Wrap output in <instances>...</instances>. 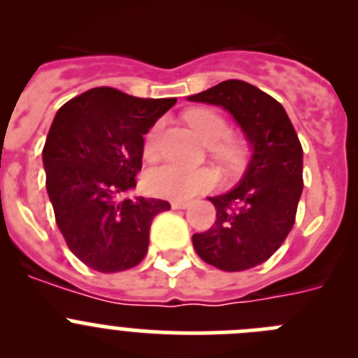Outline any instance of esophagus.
<instances>
[{
	"label": "esophagus",
	"instance_id": "34e87169",
	"mask_svg": "<svg viewBox=\"0 0 358 358\" xmlns=\"http://www.w3.org/2000/svg\"><path fill=\"white\" fill-rule=\"evenodd\" d=\"M170 204H172L173 210H186L189 206L188 201H172Z\"/></svg>",
	"mask_w": 358,
	"mask_h": 358
}]
</instances>
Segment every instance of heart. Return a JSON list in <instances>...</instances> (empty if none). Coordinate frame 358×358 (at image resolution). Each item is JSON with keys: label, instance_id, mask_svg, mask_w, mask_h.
Listing matches in <instances>:
<instances>
[{"label": "heart", "instance_id": "b5f03b06", "mask_svg": "<svg viewBox=\"0 0 358 358\" xmlns=\"http://www.w3.org/2000/svg\"><path fill=\"white\" fill-rule=\"evenodd\" d=\"M188 123L199 134L202 141L210 145L213 156L222 163H235L238 159V148L229 141V123L222 116L208 109H195L186 116ZM157 138H159V125H154L147 132L145 140V154L154 156L157 150ZM217 182L213 172L206 169H186L181 164L164 163L152 169L147 173V188L154 195L166 199H188L201 192L211 189Z\"/></svg>", "mask_w": 358, "mask_h": 358}]
</instances>
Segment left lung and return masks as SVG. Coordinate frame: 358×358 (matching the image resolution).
<instances>
[{"label":"left lung","mask_w":358,"mask_h":358,"mask_svg":"<svg viewBox=\"0 0 358 358\" xmlns=\"http://www.w3.org/2000/svg\"><path fill=\"white\" fill-rule=\"evenodd\" d=\"M189 102L226 109L245 136L251 159L235 188L208 197L217 220L192 236L206 264L238 273L267 262L285 242L303 192V148L285 109L243 80H224Z\"/></svg>","instance_id":"8db88e82"}]
</instances>
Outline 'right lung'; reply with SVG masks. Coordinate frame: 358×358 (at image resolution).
<instances>
[{
	"label": "right lung",
	"instance_id": "right-lung-1",
	"mask_svg": "<svg viewBox=\"0 0 358 358\" xmlns=\"http://www.w3.org/2000/svg\"><path fill=\"white\" fill-rule=\"evenodd\" d=\"M177 98L94 87L57 110L43 148L46 189L69 251L98 273L136 267L161 199L125 197L141 170L143 134Z\"/></svg>",
	"mask_w": 358,
	"mask_h": 358
}]
</instances>
